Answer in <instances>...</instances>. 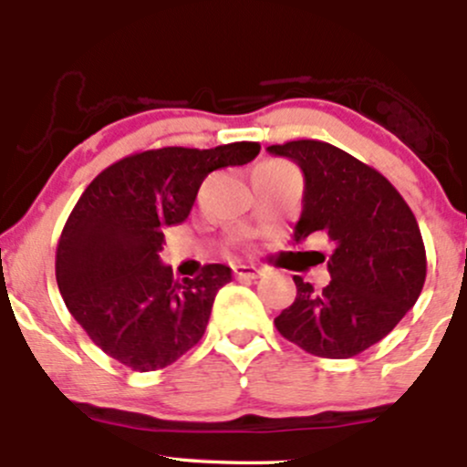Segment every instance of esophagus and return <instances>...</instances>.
<instances>
[{
  "mask_svg": "<svg viewBox=\"0 0 467 467\" xmlns=\"http://www.w3.org/2000/svg\"><path fill=\"white\" fill-rule=\"evenodd\" d=\"M233 272H234V276H237V278H256V276L261 275L259 267H254V265H250V264L233 265Z\"/></svg>",
  "mask_w": 467,
  "mask_h": 467,
  "instance_id": "34e87169",
  "label": "esophagus"
}]
</instances>
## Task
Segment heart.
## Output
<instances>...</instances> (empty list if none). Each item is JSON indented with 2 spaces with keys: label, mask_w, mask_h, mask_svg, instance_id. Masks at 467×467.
Masks as SVG:
<instances>
[{
  "label": "heart",
  "mask_w": 467,
  "mask_h": 467,
  "mask_svg": "<svg viewBox=\"0 0 467 467\" xmlns=\"http://www.w3.org/2000/svg\"><path fill=\"white\" fill-rule=\"evenodd\" d=\"M267 164H281V166H287L285 162H267Z\"/></svg>",
  "instance_id": "heart-1"
}]
</instances>
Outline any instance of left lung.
<instances>
[{
	"mask_svg": "<svg viewBox=\"0 0 467 467\" xmlns=\"http://www.w3.org/2000/svg\"><path fill=\"white\" fill-rule=\"evenodd\" d=\"M305 175L294 239L325 234L331 281L294 276L296 298L275 318L278 334L318 358H353L393 331L420 298L426 248L409 203L373 166L320 140L272 144ZM325 261V256H323Z\"/></svg>",
	"mask_w": 467,
	"mask_h": 467,
	"instance_id": "1",
	"label": "left lung"
}]
</instances>
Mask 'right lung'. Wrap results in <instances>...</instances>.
<instances>
[{
	"instance_id": "add662e5",
	"label": "right lung",
	"mask_w": 467,
	"mask_h": 467,
	"mask_svg": "<svg viewBox=\"0 0 467 467\" xmlns=\"http://www.w3.org/2000/svg\"><path fill=\"white\" fill-rule=\"evenodd\" d=\"M259 142L215 149L164 147L118 160L92 180L57 245V283L69 314L107 356L133 371H158L202 340L228 265L173 278L160 264L164 228L189 217L203 178L241 166Z\"/></svg>"
}]
</instances>
